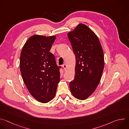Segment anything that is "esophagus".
<instances>
[{
  "label": "esophagus",
  "mask_w": 129,
  "mask_h": 129,
  "mask_svg": "<svg viewBox=\"0 0 129 129\" xmlns=\"http://www.w3.org/2000/svg\"><path fill=\"white\" fill-rule=\"evenodd\" d=\"M63 69H64V70L65 71V70H66V69H67V65H66V64H63Z\"/></svg>",
  "instance_id": "34e87169"
}]
</instances>
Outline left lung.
Masks as SVG:
<instances>
[{"mask_svg":"<svg viewBox=\"0 0 129 129\" xmlns=\"http://www.w3.org/2000/svg\"><path fill=\"white\" fill-rule=\"evenodd\" d=\"M67 36L76 58L75 77L70 82V89L75 98L85 100L100 82L104 68L103 50L98 36L84 24H79Z\"/></svg>","mask_w":129,"mask_h":129,"instance_id":"1","label":"left lung"}]
</instances>
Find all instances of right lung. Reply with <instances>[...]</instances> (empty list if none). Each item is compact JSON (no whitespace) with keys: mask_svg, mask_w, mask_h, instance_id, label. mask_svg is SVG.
I'll return each instance as SVG.
<instances>
[{"mask_svg":"<svg viewBox=\"0 0 129 129\" xmlns=\"http://www.w3.org/2000/svg\"><path fill=\"white\" fill-rule=\"evenodd\" d=\"M56 37L34 35L26 41L21 52L20 69L30 94L37 101L46 103L56 93L60 79L59 67L49 52Z\"/></svg>","mask_w":129,"mask_h":129,"instance_id":"obj_1","label":"right lung"}]
</instances>
